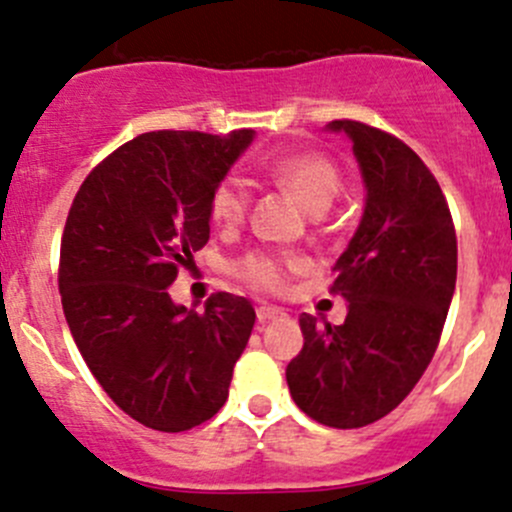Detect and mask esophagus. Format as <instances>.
I'll use <instances>...</instances> for the list:
<instances>
[{
	"label": "esophagus",
	"instance_id": "esophagus-1",
	"mask_svg": "<svg viewBox=\"0 0 512 512\" xmlns=\"http://www.w3.org/2000/svg\"><path fill=\"white\" fill-rule=\"evenodd\" d=\"M281 316H286V311L281 309V306H271V304H261L259 309H256V319L261 321V324H266V321H274V319H281Z\"/></svg>",
	"mask_w": 512,
	"mask_h": 512
}]
</instances>
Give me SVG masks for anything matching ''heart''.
I'll list each match as a JSON object with an SVG mask.
<instances>
[{
  "label": "heart",
  "mask_w": 512,
  "mask_h": 512,
  "mask_svg": "<svg viewBox=\"0 0 512 512\" xmlns=\"http://www.w3.org/2000/svg\"><path fill=\"white\" fill-rule=\"evenodd\" d=\"M266 173L281 188L294 193L311 213H321L342 191V173L326 155L316 150L284 153L266 163ZM248 198L243 180L226 175L213 186L208 196V218L213 226L231 231L243 223L248 213ZM306 259L286 251H248L231 264V274L253 291L261 294H284L291 276L306 269Z\"/></svg>",
  "instance_id": "1"
}]
</instances>
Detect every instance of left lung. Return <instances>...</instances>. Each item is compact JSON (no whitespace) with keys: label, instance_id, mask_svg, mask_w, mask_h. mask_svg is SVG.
Instances as JSON below:
<instances>
[{"label":"left lung","instance_id":"obj_1","mask_svg":"<svg viewBox=\"0 0 512 512\" xmlns=\"http://www.w3.org/2000/svg\"><path fill=\"white\" fill-rule=\"evenodd\" d=\"M347 133L367 186L362 223L337 261L344 324L301 314L304 347L286 367L296 407L337 430L372 425L412 392L435 357L457 279V236L440 183L394 135L357 120Z\"/></svg>","mask_w":512,"mask_h":512}]
</instances>
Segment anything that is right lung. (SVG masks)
<instances>
[{
    "instance_id": "add662e5",
    "label": "right lung",
    "mask_w": 512,
    "mask_h": 512,
    "mask_svg": "<svg viewBox=\"0 0 512 512\" xmlns=\"http://www.w3.org/2000/svg\"><path fill=\"white\" fill-rule=\"evenodd\" d=\"M253 130H153L97 163L67 213L60 296L82 359L140 425L186 432L228 399L256 311L218 291L206 311L168 286L211 238L208 196Z\"/></svg>"
}]
</instances>
